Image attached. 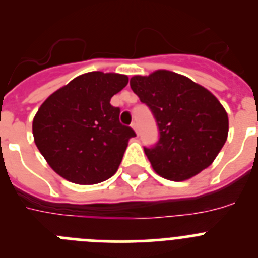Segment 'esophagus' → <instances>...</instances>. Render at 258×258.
Instances as JSON below:
<instances>
[{"instance_id":"esophagus-1","label":"esophagus","mask_w":258,"mask_h":258,"mask_svg":"<svg viewBox=\"0 0 258 258\" xmlns=\"http://www.w3.org/2000/svg\"><path fill=\"white\" fill-rule=\"evenodd\" d=\"M131 126L133 127V129H134V132H136L137 134L140 133V132H138V124H137L136 121H133V122H132V125H131Z\"/></svg>"}]
</instances>
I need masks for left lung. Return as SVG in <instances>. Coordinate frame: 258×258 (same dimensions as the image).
Instances as JSON below:
<instances>
[{
  "label": "left lung",
  "mask_w": 258,
  "mask_h": 258,
  "mask_svg": "<svg viewBox=\"0 0 258 258\" xmlns=\"http://www.w3.org/2000/svg\"><path fill=\"white\" fill-rule=\"evenodd\" d=\"M131 88L150 107L160 132L159 142L145 147L157 174L184 181L213 163L227 140L229 117L209 90L166 70L133 76Z\"/></svg>",
  "instance_id": "obj_1"
}]
</instances>
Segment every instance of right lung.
<instances>
[{
	"instance_id": "add662e5",
	"label": "right lung",
	"mask_w": 258,
	"mask_h": 258,
	"mask_svg": "<svg viewBox=\"0 0 258 258\" xmlns=\"http://www.w3.org/2000/svg\"><path fill=\"white\" fill-rule=\"evenodd\" d=\"M127 76L99 71L75 77L41 104L32 122L37 149L51 169L77 184H94L118 169L136 133L109 101Z\"/></svg>"
}]
</instances>
